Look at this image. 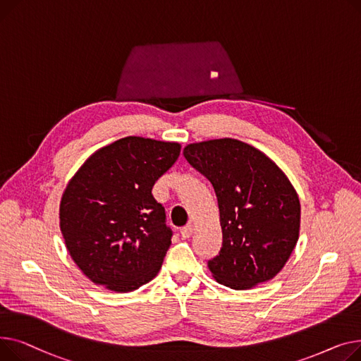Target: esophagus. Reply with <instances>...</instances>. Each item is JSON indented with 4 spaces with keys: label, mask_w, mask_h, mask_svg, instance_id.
I'll list each match as a JSON object with an SVG mask.
<instances>
[{
    "label": "esophagus",
    "mask_w": 361,
    "mask_h": 361,
    "mask_svg": "<svg viewBox=\"0 0 361 361\" xmlns=\"http://www.w3.org/2000/svg\"><path fill=\"white\" fill-rule=\"evenodd\" d=\"M179 231H180V235H182V238H183V239H188V238L192 236L194 227H192V224H186V226H185V227H182Z\"/></svg>",
    "instance_id": "obj_1"
}]
</instances>
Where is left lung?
Masks as SVG:
<instances>
[{"instance_id": "left-lung-1", "label": "left lung", "mask_w": 361, "mask_h": 361, "mask_svg": "<svg viewBox=\"0 0 361 361\" xmlns=\"http://www.w3.org/2000/svg\"><path fill=\"white\" fill-rule=\"evenodd\" d=\"M183 156L217 195L223 245L208 259L214 279L233 290L274 279L300 228L299 197L281 169L255 147L233 138L189 144Z\"/></svg>"}]
</instances>
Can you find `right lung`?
Listing matches in <instances>:
<instances>
[{
  "instance_id": "1",
  "label": "right lung",
  "mask_w": 361,
  "mask_h": 361,
  "mask_svg": "<svg viewBox=\"0 0 361 361\" xmlns=\"http://www.w3.org/2000/svg\"><path fill=\"white\" fill-rule=\"evenodd\" d=\"M179 154L178 142L126 137L94 153L70 180L59 226L71 258L94 284L126 293L157 275L173 231L152 189Z\"/></svg>"
}]
</instances>
